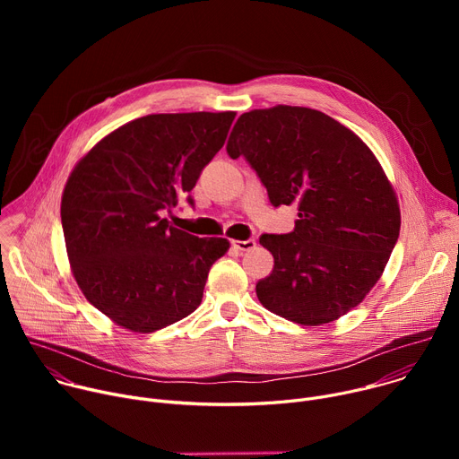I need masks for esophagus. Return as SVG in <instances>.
Wrapping results in <instances>:
<instances>
[{
  "label": "esophagus",
  "instance_id": "34e87169",
  "mask_svg": "<svg viewBox=\"0 0 459 459\" xmlns=\"http://www.w3.org/2000/svg\"><path fill=\"white\" fill-rule=\"evenodd\" d=\"M232 247L239 252H247L250 248L255 247V241L254 239H245V241H239V239H232Z\"/></svg>",
  "mask_w": 459,
  "mask_h": 459
}]
</instances>
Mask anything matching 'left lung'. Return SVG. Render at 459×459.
<instances>
[{"mask_svg": "<svg viewBox=\"0 0 459 459\" xmlns=\"http://www.w3.org/2000/svg\"><path fill=\"white\" fill-rule=\"evenodd\" d=\"M227 152L248 161L274 207H298L292 232L259 238L274 255L271 276L255 285L261 305L307 326L358 307L402 225L396 192L372 151L331 116L278 105L241 114Z\"/></svg>", "mask_w": 459, "mask_h": 459, "instance_id": "obj_1", "label": "left lung"}]
</instances>
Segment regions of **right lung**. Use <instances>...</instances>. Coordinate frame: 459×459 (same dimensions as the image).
<instances>
[{"label":"right lung","mask_w":459,"mask_h":459,"mask_svg":"<svg viewBox=\"0 0 459 459\" xmlns=\"http://www.w3.org/2000/svg\"><path fill=\"white\" fill-rule=\"evenodd\" d=\"M236 112L151 114L105 136L74 167L61 198L73 274L116 325L149 334L200 307L225 238L170 227L161 212L223 147Z\"/></svg>","instance_id":"right-lung-1"}]
</instances>
